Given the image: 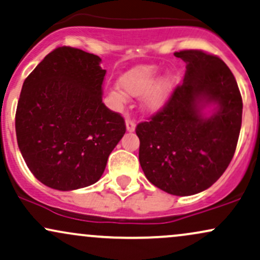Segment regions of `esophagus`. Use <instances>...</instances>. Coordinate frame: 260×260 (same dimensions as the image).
<instances>
[{"instance_id":"esophagus-1","label":"esophagus","mask_w":260,"mask_h":260,"mask_svg":"<svg viewBox=\"0 0 260 260\" xmlns=\"http://www.w3.org/2000/svg\"><path fill=\"white\" fill-rule=\"evenodd\" d=\"M125 125H126V130L129 131V133L135 131L136 124H135V120H134V119H131L130 117H126V119H125Z\"/></svg>"}]
</instances>
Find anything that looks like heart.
<instances>
[{
	"label": "heart",
	"mask_w": 260,
	"mask_h": 260,
	"mask_svg": "<svg viewBox=\"0 0 260 260\" xmlns=\"http://www.w3.org/2000/svg\"><path fill=\"white\" fill-rule=\"evenodd\" d=\"M153 66H141L127 70L119 78V86L108 94L117 106L126 102V96H142V107L148 112H159L169 103L175 88V78L172 74L161 75Z\"/></svg>",
	"instance_id": "1"
}]
</instances>
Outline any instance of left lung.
Here are the masks:
<instances>
[{"label":"left lung","instance_id":"obj_1","mask_svg":"<svg viewBox=\"0 0 260 260\" xmlns=\"http://www.w3.org/2000/svg\"><path fill=\"white\" fill-rule=\"evenodd\" d=\"M186 63L184 82L169 103L136 126L146 178L174 196L210 187L233 159L242 123L236 79L219 57L200 50L175 52ZM216 107L212 115L204 107Z\"/></svg>","mask_w":260,"mask_h":260}]
</instances>
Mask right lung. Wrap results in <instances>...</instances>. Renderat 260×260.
I'll return each mask as SVG.
<instances>
[{
    "label": "right lung",
    "instance_id": "add662e5",
    "mask_svg": "<svg viewBox=\"0 0 260 260\" xmlns=\"http://www.w3.org/2000/svg\"><path fill=\"white\" fill-rule=\"evenodd\" d=\"M105 75L99 56L63 46L24 81L15 113L18 146L48 187L73 191L99 181L124 136L123 117L102 102Z\"/></svg>",
    "mask_w": 260,
    "mask_h": 260
}]
</instances>
